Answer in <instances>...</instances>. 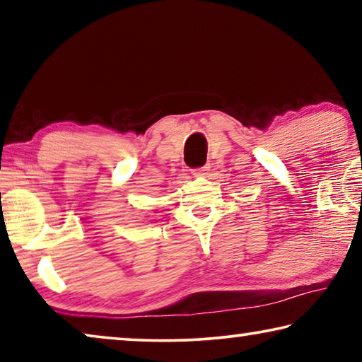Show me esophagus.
I'll return each mask as SVG.
<instances>
[{
	"mask_svg": "<svg viewBox=\"0 0 362 362\" xmlns=\"http://www.w3.org/2000/svg\"><path fill=\"white\" fill-rule=\"evenodd\" d=\"M209 170H211L209 166H203V168L193 169V175H207V174H209Z\"/></svg>",
	"mask_w": 362,
	"mask_h": 362,
	"instance_id": "esophagus-1",
	"label": "esophagus"
}]
</instances>
